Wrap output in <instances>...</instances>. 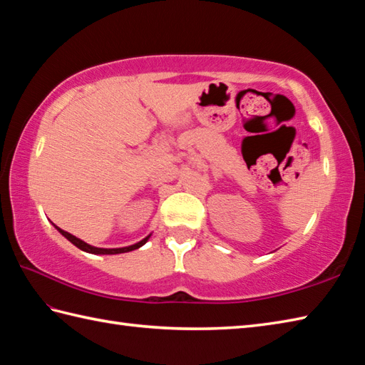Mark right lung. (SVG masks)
I'll return each mask as SVG.
<instances>
[{"instance_id":"1","label":"right lung","mask_w":365,"mask_h":365,"mask_svg":"<svg viewBox=\"0 0 365 365\" xmlns=\"http://www.w3.org/2000/svg\"><path fill=\"white\" fill-rule=\"evenodd\" d=\"M56 229L68 240V242L73 243L76 247H80V250L86 251V252H91V254H120V252H128V251H133V250H138V247H141V246L147 242V240H149V237H150V235L145 237V238L141 240V242H139V243L127 246V247H115V250H105V247H96V246H91V245H88V243H84V242H81L80 238L73 237L72 234H68V232H66V230H63V229H59V227H56Z\"/></svg>"}]
</instances>
